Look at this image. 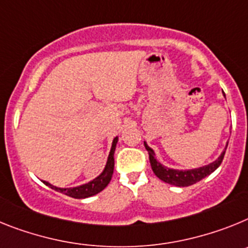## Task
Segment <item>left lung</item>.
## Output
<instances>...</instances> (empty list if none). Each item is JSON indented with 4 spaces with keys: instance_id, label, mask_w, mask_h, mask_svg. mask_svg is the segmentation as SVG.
<instances>
[{
    "instance_id": "obj_1",
    "label": "left lung",
    "mask_w": 248,
    "mask_h": 248,
    "mask_svg": "<svg viewBox=\"0 0 248 248\" xmlns=\"http://www.w3.org/2000/svg\"><path fill=\"white\" fill-rule=\"evenodd\" d=\"M223 96H225V93H223ZM143 143H145V147L148 152L151 167H152V171H154L155 175L160 178V180H162L163 182H166V184L173 185V186L177 187L191 186V185L199 182L202 178L207 177V176L211 175L212 172L216 171V170L218 169V166L221 165V162H222L226 148H227L228 145L227 142L225 150L222 151V154L219 155L218 158H216L215 161L208 163V165L201 166V167H196V169L177 170L171 169V167H167V166L162 165V163L156 158V152L154 151V148H151L146 141H143Z\"/></svg>"
}]
</instances>
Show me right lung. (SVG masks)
Masks as SVG:
<instances>
[{
  "label": "right lung",
  "mask_w": 248,
  "mask_h": 248,
  "mask_svg": "<svg viewBox=\"0 0 248 248\" xmlns=\"http://www.w3.org/2000/svg\"><path fill=\"white\" fill-rule=\"evenodd\" d=\"M118 136H116L112 141L111 151H109L108 157H107V162L103 171L101 172L97 177H94L93 180L87 182V184L79 185L76 187H57L53 186L52 184H49L47 181H42L46 186L51 187L52 189L57 191V192H61L66 196H70L73 199H87V197H91V196L97 195L98 192H101L102 189H105L107 187V185L109 184L111 181L112 175H113V169H115V150L116 145H117Z\"/></svg>",
  "instance_id": "right-lung-1"
}]
</instances>
